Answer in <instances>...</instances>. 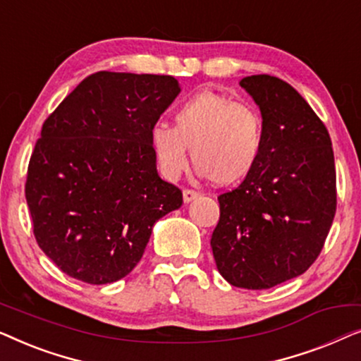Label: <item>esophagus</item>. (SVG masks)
Listing matches in <instances>:
<instances>
[{
    "label": "esophagus",
    "instance_id": "34e87169",
    "mask_svg": "<svg viewBox=\"0 0 361 361\" xmlns=\"http://www.w3.org/2000/svg\"><path fill=\"white\" fill-rule=\"evenodd\" d=\"M182 197H184V204H190L192 200H195L197 197H199V192L190 190V189H185L184 192H182Z\"/></svg>",
    "mask_w": 361,
    "mask_h": 361
}]
</instances>
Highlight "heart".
Listing matches in <instances>:
<instances>
[{
	"mask_svg": "<svg viewBox=\"0 0 361 361\" xmlns=\"http://www.w3.org/2000/svg\"><path fill=\"white\" fill-rule=\"evenodd\" d=\"M264 146L263 118L255 106L215 92H200L174 113V128L157 123L151 147L161 174L176 180L189 162L216 185H235L258 164Z\"/></svg>",
	"mask_w": 361,
	"mask_h": 361,
	"instance_id": "b5f03b06",
	"label": "heart"
}]
</instances>
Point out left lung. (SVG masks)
<instances>
[{
	"mask_svg": "<svg viewBox=\"0 0 361 361\" xmlns=\"http://www.w3.org/2000/svg\"><path fill=\"white\" fill-rule=\"evenodd\" d=\"M264 125L253 172L219 197L210 245L231 286L269 289L317 259L337 209L335 161L327 128L289 83L271 75L240 82Z\"/></svg>",
	"mask_w": 361,
	"mask_h": 361,
	"instance_id": "1",
	"label": "left lung"
}]
</instances>
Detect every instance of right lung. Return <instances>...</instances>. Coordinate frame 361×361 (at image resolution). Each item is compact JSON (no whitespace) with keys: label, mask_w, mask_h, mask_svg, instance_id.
<instances>
[{"label":"right lung","mask_w":361,"mask_h":361,"mask_svg":"<svg viewBox=\"0 0 361 361\" xmlns=\"http://www.w3.org/2000/svg\"><path fill=\"white\" fill-rule=\"evenodd\" d=\"M179 93L171 75L97 72L42 125L26 200L37 245L71 278H125L156 221L180 209L182 192L157 174L151 147V130Z\"/></svg>","instance_id":"add662e5"}]
</instances>
